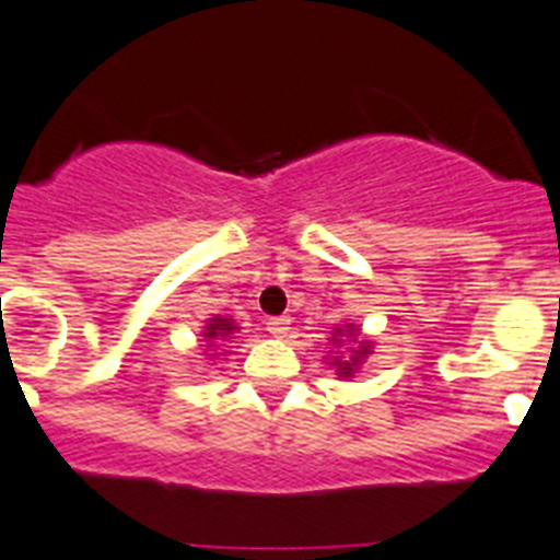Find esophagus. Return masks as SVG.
Returning a JSON list of instances; mask_svg holds the SVG:
<instances>
[{
	"instance_id": "1",
	"label": "esophagus",
	"mask_w": 560,
	"mask_h": 560,
	"mask_svg": "<svg viewBox=\"0 0 560 560\" xmlns=\"http://www.w3.org/2000/svg\"><path fill=\"white\" fill-rule=\"evenodd\" d=\"M290 330H293V322H290V316H279V318H270V322H267V332H270L272 338H288Z\"/></svg>"
}]
</instances>
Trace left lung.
<instances>
[{"label":"left lung","mask_w":560,"mask_h":560,"mask_svg":"<svg viewBox=\"0 0 560 560\" xmlns=\"http://www.w3.org/2000/svg\"><path fill=\"white\" fill-rule=\"evenodd\" d=\"M345 343L348 345L347 348L343 346ZM330 345L336 347V350H330L327 361H330V368H336L338 378H352V375L361 370L364 359H368L370 352H373V341L361 336V330L355 327V324H347V327H336V330H332V336H330ZM338 346L346 348L345 357L337 352Z\"/></svg>","instance_id":"left-lung-1"}]
</instances>
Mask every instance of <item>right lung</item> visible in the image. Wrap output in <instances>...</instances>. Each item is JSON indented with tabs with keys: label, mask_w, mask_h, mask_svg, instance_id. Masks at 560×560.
<instances>
[{
	"label": "right lung",
	"mask_w": 560,
	"mask_h": 560,
	"mask_svg": "<svg viewBox=\"0 0 560 560\" xmlns=\"http://www.w3.org/2000/svg\"><path fill=\"white\" fill-rule=\"evenodd\" d=\"M238 330V324L233 322V318H222V316H213L208 318V324H205V330H201V341H208V359H215V350L219 347H224V341H230V338H236L233 332Z\"/></svg>",
	"instance_id": "right-lung-1"
}]
</instances>
